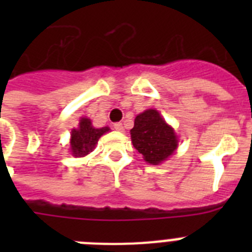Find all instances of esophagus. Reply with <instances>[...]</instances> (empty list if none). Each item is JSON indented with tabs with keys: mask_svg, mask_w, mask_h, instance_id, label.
<instances>
[{
	"mask_svg": "<svg viewBox=\"0 0 252 252\" xmlns=\"http://www.w3.org/2000/svg\"><path fill=\"white\" fill-rule=\"evenodd\" d=\"M113 127H115L116 131H120V132H124V125L121 124V122H117V124L113 125Z\"/></svg>",
	"mask_w": 252,
	"mask_h": 252,
	"instance_id": "1",
	"label": "esophagus"
}]
</instances>
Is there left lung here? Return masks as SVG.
I'll return each instance as SVG.
<instances>
[{"label": "left lung", "mask_w": 252, "mask_h": 252, "mask_svg": "<svg viewBox=\"0 0 252 252\" xmlns=\"http://www.w3.org/2000/svg\"><path fill=\"white\" fill-rule=\"evenodd\" d=\"M130 133L133 148L141 154L146 162L153 165L161 164L178 148L174 128L153 108L136 116Z\"/></svg>", "instance_id": "obj_1"}]
</instances>
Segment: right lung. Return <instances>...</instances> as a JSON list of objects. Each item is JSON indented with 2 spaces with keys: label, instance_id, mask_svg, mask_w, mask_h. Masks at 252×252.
I'll use <instances>...</instances> for the list:
<instances>
[{
  "label": "right lung",
  "instance_id": "right-lung-1",
  "mask_svg": "<svg viewBox=\"0 0 252 252\" xmlns=\"http://www.w3.org/2000/svg\"><path fill=\"white\" fill-rule=\"evenodd\" d=\"M110 127L95 128L87 117H82L78 128H73L70 133V151L75 158H83L94 149L95 144L103 133L108 132Z\"/></svg>",
  "mask_w": 252,
  "mask_h": 252
}]
</instances>
